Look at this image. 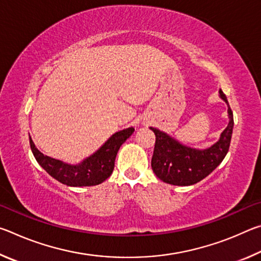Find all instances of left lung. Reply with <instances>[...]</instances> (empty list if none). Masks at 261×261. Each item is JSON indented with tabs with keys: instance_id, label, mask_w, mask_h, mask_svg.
I'll list each match as a JSON object with an SVG mask.
<instances>
[{
	"instance_id": "8db88e82",
	"label": "left lung",
	"mask_w": 261,
	"mask_h": 261,
	"mask_svg": "<svg viewBox=\"0 0 261 261\" xmlns=\"http://www.w3.org/2000/svg\"><path fill=\"white\" fill-rule=\"evenodd\" d=\"M219 93L228 106L229 123L219 140L210 147H190L156 127H149L155 135L152 169L162 182L180 187L196 184L208 176L227 155L232 135L233 116L227 96L222 90Z\"/></svg>"
}]
</instances>
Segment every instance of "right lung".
Listing matches in <instances>:
<instances>
[{"label": "right lung", "mask_w": 261, "mask_h": 261, "mask_svg": "<svg viewBox=\"0 0 261 261\" xmlns=\"http://www.w3.org/2000/svg\"><path fill=\"white\" fill-rule=\"evenodd\" d=\"M134 127H127V129L116 132L98 151L84 159L77 165L56 160L42 154L35 147L31 137L30 145L35 160L53 178L68 187H92V185L102 183L112 175L118 149L134 134Z\"/></svg>", "instance_id": "obj_1"}]
</instances>
